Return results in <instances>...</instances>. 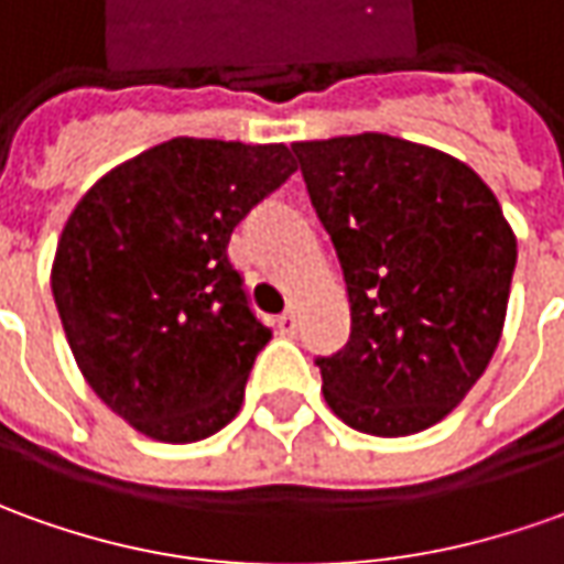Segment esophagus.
<instances>
[{
    "label": "esophagus",
    "instance_id": "obj_1",
    "mask_svg": "<svg viewBox=\"0 0 564 564\" xmlns=\"http://www.w3.org/2000/svg\"><path fill=\"white\" fill-rule=\"evenodd\" d=\"M278 330L283 333V336H293V333L299 330V314L296 308H286V312L278 317Z\"/></svg>",
    "mask_w": 564,
    "mask_h": 564
}]
</instances>
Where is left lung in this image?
<instances>
[{
    "instance_id": "obj_1",
    "label": "left lung",
    "mask_w": 564,
    "mask_h": 564,
    "mask_svg": "<svg viewBox=\"0 0 564 564\" xmlns=\"http://www.w3.org/2000/svg\"><path fill=\"white\" fill-rule=\"evenodd\" d=\"M351 302L348 343L317 355L346 426L398 438L435 426L500 343L516 237L466 163L404 138L296 141Z\"/></svg>"
}]
</instances>
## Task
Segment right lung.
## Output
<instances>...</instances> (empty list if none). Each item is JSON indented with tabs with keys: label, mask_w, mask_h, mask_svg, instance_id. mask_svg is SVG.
Segmentation results:
<instances>
[{
	"label": "right lung",
	"mask_w": 564,
	"mask_h": 564,
	"mask_svg": "<svg viewBox=\"0 0 564 564\" xmlns=\"http://www.w3.org/2000/svg\"><path fill=\"white\" fill-rule=\"evenodd\" d=\"M293 172L283 144L172 138L76 203L52 268L57 314L83 377L138 432L200 442L240 411L271 330L228 240Z\"/></svg>",
	"instance_id": "right-lung-1"
}]
</instances>
